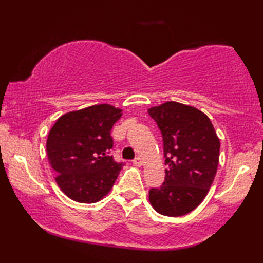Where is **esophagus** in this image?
I'll return each mask as SVG.
<instances>
[{
  "mask_svg": "<svg viewBox=\"0 0 263 263\" xmlns=\"http://www.w3.org/2000/svg\"><path fill=\"white\" fill-rule=\"evenodd\" d=\"M142 163H143V161H142V159H141V158H140V157L135 158V159L133 160V164H134L135 166H141Z\"/></svg>",
  "mask_w": 263,
  "mask_h": 263,
  "instance_id": "1",
  "label": "esophagus"
}]
</instances>
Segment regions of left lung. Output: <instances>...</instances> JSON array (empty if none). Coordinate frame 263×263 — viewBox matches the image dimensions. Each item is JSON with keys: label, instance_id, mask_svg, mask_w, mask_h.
Returning a JSON list of instances; mask_svg holds the SVG:
<instances>
[{"label": "left lung", "instance_id": "obj_1", "mask_svg": "<svg viewBox=\"0 0 263 263\" xmlns=\"http://www.w3.org/2000/svg\"><path fill=\"white\" fill-rule=\"evenodd\" d=\"M163 136L165 181L149 189V202L166 217L188 214L206 197L219 163L220 141L196 107L166 102L148 110Z\"/></svg>", "mask_w": 263, "mask_h": 263}]
</instances>
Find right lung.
Segmentation results:
<instances>
[{
	"instance_id": "right-lung-1",
	"label": "right lung",
	"mask_w": 263,
	"mask_h": 263,
	"mask_svg": "<svg viewBox=\"0 0 263 263\" xmlns=\"http://www.w3.org/2000/svg\"><path fill=\"white\" fill-rule=\"evenodd\" d=\"M122 110L100 104L68 112L53 124L46 152L56 182L71 200L93 203L106 195L124 163L110 156V133Z\"/></svg>"
}]
</instances>
